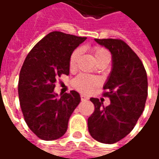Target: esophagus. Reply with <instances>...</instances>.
<instances>
[{
	"mask_svg": "<svg viewBox=\"0 0 159 159\" xmlns=\"http://www.w3.org/2000/svg\"><path fill=\"white\" fill-rule=\"evenodd\" d=\"M80 98H81L82 100H87L88 99V97H86L85 94H80Z\"/></svg>",
	"mask_w": 159,
	"mask_h": 159,
	"instance_id": "esophagus-1",
	"label": "esophagus"
}]
</instances>
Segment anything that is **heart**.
<instances>
[{
    "instance_id": "b5f03b06",
    "label": "heart",
    "mask_w": 159,
    "mask_h": 159,
    "mask_svg": "<svg viewBox=\"0 0 159 159\" xmlns=\"http://www.w3.org/2000/svg\"><path fill=\"white\" fill-rule=\"evenodd\" d=\"M94 58L96 62L100 60L102 57L105 55H108L109 53L106 49L101 48H97L94 49L93 51ZM80 56V50L76 49L73 52V53L70 56V61H69V66L70 68L74 69L77 66L78 59ZM98 80L97 78L87 75V74H80L73 80V86L79 91H81L83 93H88L93 90L96 86H98Z\"/></svg>"
}]
</instances>
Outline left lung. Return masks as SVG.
Returning <instances> with one entry per match:
<instances>
[{
    "label": "left lung",
    "instance_id": "8db88e82",
    "mask_svg": "<svg viewBox=\"0 0 159 159\" xmlns=\"http://www.w3.org/2000/svg\"><path fill=\"white\" fill-rule=\"evenodd\" d=\"M111 53V70L103 88L111 104L105 107L97 98H91L95 110L87 120L94 139L113 144L127 136L144 111L148 94L147 74L143 63L123 40L95 39Z\"/></svg>",
    "mask_w": 159,
    "mask_h": 159
}]
</instances>
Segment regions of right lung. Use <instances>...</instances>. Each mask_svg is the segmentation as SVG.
I'll return each instance as SVG.
<instances>
[{"label":"right lung","instance_id":"1","mask_svg":"<svg viewBox=\"0 0 159 159\" xmlns=\"http://www.w3.org/2000/svg\"><path fill=\"white\" fill-rule=\"evenodd\" d=\"M86 39L52 32L34 47L23 63L18 84L20 105L28 127L41 139L63 136L80 102L76 91L59 97L53 90L57 78L69 74L70 56Z\"/></svg>","mask_w":159,"mask_h":159}]
</instances>
